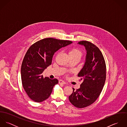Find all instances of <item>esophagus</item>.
<instances>
[{"label": "esophagus", "instance_id": "obj_1", "mask_svg": "<svg viewBox=\"0 0 127 127\" xmlns=\"http://www.w3.org/2000/svg\"><path fill=\"white\" fill-rule=\"evenodd\" d=\"M59 84H62V85H64V84H66L64 81L61 80L59 81Z\"/></svg>", "mask_w": 127, "mask_h": 127}]
</instances>
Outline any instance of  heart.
I'll use <instances>...</instances> for the list:
<instances>
[{"instance_id":"1","label":"heart","mask_w":127,"mask_h":127,"mask_svg":"<svg viewBox=\"0 0 127 127\" xmlns=\"http://www.w3.org/2000/svg\"><path fill=\"white\" fill-rule=\"evenodd\" d=\"M83 55L82 51L79 48L74 47L71 49L69 51V56H74L76 57H79L80 58Z\"/></svg>"}]
</instances>
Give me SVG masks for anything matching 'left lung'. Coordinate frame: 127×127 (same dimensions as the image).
Listing matches in <instances>:
<instances>
[{
  "label": "left lung",
  "instance_id": "obj_1",
  "mask_svg": "<svg viewBox=\"0 0 127 127\" xmlns=\"http://www.w3.org/2000/svg\"><path fill=\"white\" fill-rule=\"evenodd\" d=\"M79 44L85 46L86 61L78 76L83 82L80 89L69 96L73 106L84 108L93 104L100 95L106 79V65L104 56L99 48L91 42L82 40Z\"/></svg>",
  "mask_w": 127,
  "mask_h": 127
}]
</instances>
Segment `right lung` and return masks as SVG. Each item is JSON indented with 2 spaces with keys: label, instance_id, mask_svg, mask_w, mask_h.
Masks as SVG:
<instances>
[{
  "label": "right lung",
  "instance_id": "1",
  "mask_svg": "<svg viewBox=\"0 0 127 127\" xmlns=\"http://www.w3.org/2000/svg\"><path fill=\"white\" fill-rule=\"evenodd\" d=\"M72 42L48 37L36 41L29 48L21 64V76L23 89L31 99L41 102L50 96L58 80L44 78L42 73L51 64L55 53Z\"/></svg>",
  "mask_w": 127,
  "mask_h": 127
}]
</instances>
